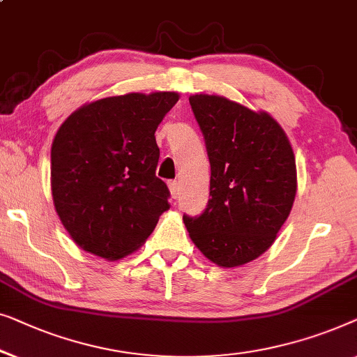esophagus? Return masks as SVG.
I'll return each mask as SVG.
<instances>
[{
	"mask_svg": "<svg viewBox=\"0 0 357 357\" xmlns=\"http://www.w3.org/2000/svg\"><path fill=\"white\" fill-rule=\"evenodd\" d=\"M168 188H169V192H172V197L178 199V195H179L178 181H168Z\"/></svg>",
	"mask_w": 357,
	"mask_h": 357,
	"instance_id": "obj_1",
	"label": "esophagus"
}]
</instances>
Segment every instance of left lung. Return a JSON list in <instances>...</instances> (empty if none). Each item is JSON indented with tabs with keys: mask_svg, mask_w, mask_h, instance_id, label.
Here are the masks:
<instances>
[{
	"mask_svg": "<svg viewBox=\"0 0 357 357\" xmlns=\"http://www.w3.org/2000/svg\"><path fill=\"white\" fill-rule=\"evenodd\" d=\"M189 103L212 174L207 207L183 220L205 257L238 267L264 254L288 218L298 188L293 149L267 113L218 95H192Z\"/></svg>",
	"mask_w": 357,
	"mask_h": 357,
	"instance_id": "obj_1",
	"label": "left lung"
}]
</instances>
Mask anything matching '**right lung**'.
Masks as SVG:
<instances>
[{"label":"right lung","instance_id":"obj_1","mask_svg":"<svg viewBox=\"0 0 357 357\" xmlns=\"http://www.w3.org/2000/svg\"><path fill=\"white\" fill-rule=\"evenodd\" d=\"M179 100L174 92L102 98L74 112L52 145L54 208L87 252L118 260L134 252L169 208L157 178L155 130Z\"/></svg>","mask_w":357,"mask_h":357}]
</instances>
